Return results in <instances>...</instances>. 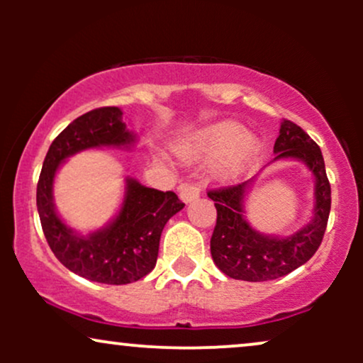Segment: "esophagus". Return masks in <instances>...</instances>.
I'll return each mask as SVG.
<instances>
[{
    "mask_svg": "<svg viewBox=\"0 0 363 363\" xmlns=\"http://www.w3.org/2000/svg\"><path fill=\"white\" fill-rule=\"evenodd\" d=\"M199 193H201V189H199V186L194 184V182H186V184L179 187V196H181V199L184 203H191L194 201V199H198Z\"/></svg>",
    "mask_w": 363,
    "mask_h": 363,
    "instance_id": "1",
    "label": "esophagus"
}]
</instances>
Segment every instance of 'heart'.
<instances>
[{
	"instance_id": "obj_1",
	"label": "heart",
	"mask_w": 363,
	"mask_h": 363,
	"mask_svg": "<svg viewBox=\"0 0 363 363\" xmlns=\"http://www.w3.org/2000/svg\"><path fill=\"white\" fill-rule=\"evenodd\" d=\"M257 148V140L249 133H244L242 126L234 121L210 124L187 145V150L193 155H215L222 151L215 162V172L223 179L237 176L252 160Z\"/></svg>"
}]
</instances>
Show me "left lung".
<instances>
[{
  "label": "left lung",
  "mask_w": 363,
  "mask_h": 363,
  "mask_svg": "<svg viewBox=\"0 0 363 363\" xmlns=\"http://www.w3.org/2000/svg\"><path fill=\"white\" fill-rule=\"evenodd\" d=\"M273 152L277 153L273 162L295 158L314 174V216L291 235H264L254 230L244 216L245 196L254 179L208 191V198L213 199L216 208V225L210 240L211 257L220 272L235 280L268 281L285 277L314 256L326 232L331 186L318 143L301 126L283 119Z\"/></svg>",
  "instance_id": "obj_1"
}]
</instances>
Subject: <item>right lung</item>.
<instances>
[{
  "label": "right lung",
  "mask_w": 363,
  "mask_h": 363,
  "mask_svg": "<svg viewBox=\"0 0 363 363\" xmlns=\"http://www.w3.org/2000/svg\"><path fill=\"white\" fill-rule=\"evenodd\" d=\"M136 135L126 129L119 107H101L68 124L49 147L37 182V211L49 247L69 272L90 281L126 285L155 268L165 223L184 203L172 191L141 186L126 179L119 213L104 228L83 235L69 228L52 201V184L62 162L74 153L101 147H133Z\"/></svg>",
  "instance_id": "obj_1"
}]
</instances>
